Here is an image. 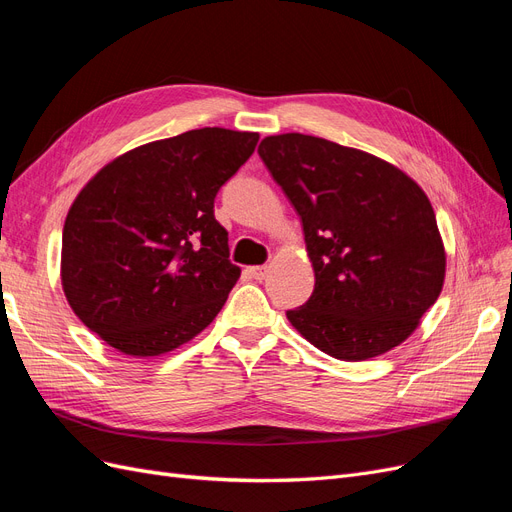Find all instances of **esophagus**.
<instances>
[{"label": "esophagus", "mask_w": 512, "mask_h": 512, "mask_svg": "<svg viewBox=\"0 0 512 512\" xmlns=\"http://www.w3.org/2000/svg\"><path fill=\"white\" fill-rule=\"evenodd\" d=\"M246 274L255 280H263L268 276V266H253V268H246Z\"/></svg>", "instance_id": "1"}]
</instances>
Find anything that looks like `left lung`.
Masks as SVG:
<instances>
[{
	"instance_id": "1",
	"label": "left lung",
	"mask_w": 512,
	"mask_h": 512,
	"mask_svg": "<svg viewBox=\"0 0 512 512\" xmlns=\"http://www.w3.org/2000/svg\"><path fill=\"white\" fill-rule=\"evenodd\" d=\"M257 153L300 214L315 270V291L287 310L289 323L342 361L402 344L447 270L423 189L383 159L315 136H268Z\"/></svg>"
}]
</instances>
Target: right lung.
Masks as SVG:
<instances>
[{"mask_svg": "<svg viewBox=\"0 0 512 512\" xmlns=\"http://www.w3.org/2000/svg\"><path fill=\"white\" fill-rule=\"evenodd\" d=\"M259 134L223 127L142 144L82 187L65 217L61 285L76 317L112 349L157 357L219 315L240 268L214 197Z\"/></svg>", "mask_w": 512, "mask_h": 512, "instance_id": "right-lung-1", "label": "right lung"}]
</instances>
